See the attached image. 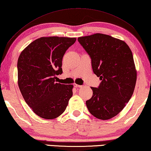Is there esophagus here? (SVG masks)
Segmentation results:
<instances>
[{"instance_id": "34e87169", "label": "esophagus", "mask_w": 151, "mask_h": 151, "mask_svg": "<svg viewBox=\"0 0 151 151\" xmlns=\"http://www.w3.org/2000/svg\"><path fill=\"white\" fill-rule=\"evenodd\" d=\"M73 86H74V87H76V88H81V87L82 86H81V85H78V84H76V83H74Z\"/></svg>"}]
</instances>
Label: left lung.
Returning a JSON list of instances; mask_svg holds the SVG:
<instances>
[{"label": "left lung", "mask_w": 151, "mask_h": 151, "mask_svg": "<svg viewBox=\"0 0 151 151\" xmlns=\"http://www.w3.org/2000/svg\"><path fill=\"white\" fill-rule=\"evenodd\" d=\"M78 40L102 81L99 88L91 87L92 96L86 101L88 109L99 119H111L124 109L135 88L137 71L131 49L124 41L103 34Z\"/></svg>", "instance_id": "left-lung-1"}]
</instances>
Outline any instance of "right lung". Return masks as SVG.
<instances>
[{"label":"right lung","instance_id":"1","mask_svg":"<svg viewBox=\"0 0 151 151\" xmlns=\"http://www.w3.org/2000/svg\"><path fill=\"white\" fill-rule=\"evenodd\" d=\"M76 38L41 37L25 47L17 61L18 86L23 97L39 117L53 119L61 115L73 95V86L56 83L63 73L62 59Z\"/></svg>","mask_w":151,"mask_h":151}]
</instances>
